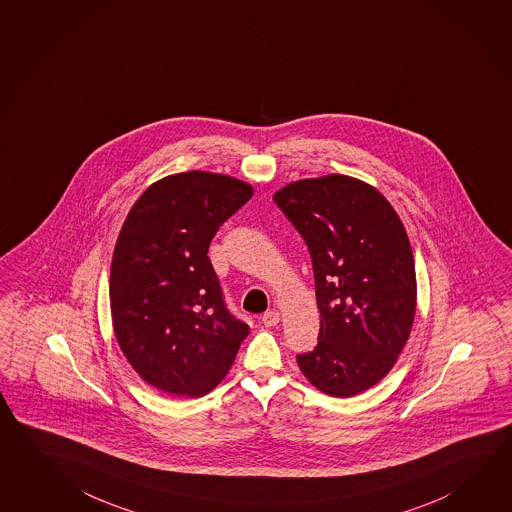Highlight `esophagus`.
I'll return each mask as SVG.
<instances>
[{
    "label": "esophagus",
    "instance_id": "34e87169",
    "mask_svg": "<svg viewBox=\"0 0 512 512\" xmlns=\"http://www.w3.org/2000/svg\"><path fill=\"white\" fill-rule=\"evenodd\" d=\"M279 319H281V316H279L278 310H267L263 317H261V321H263L265 326H276L279 323Z\"/></svg>",
    "mask_w": 512,
    "mask_h": 512
}]
</instances>
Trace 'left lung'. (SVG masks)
<instances>
[{"label":"left lung","instance_id":"8db88e82","mask_svg":"<svg viewBox=\"0 0 512 512\" xmlns=\"http://www.w3.org/2000/svg\"><path fill=\"white\" fill-rule=\"evenodd\" d=\"M274 202L307 243L321 312L319 341L298 355L303 375L332 397L372 388L408 341L417 278L399 214L357 178L292 182Z\"/></svg>","mask_w":512,"mask_h":512}]
</instances>
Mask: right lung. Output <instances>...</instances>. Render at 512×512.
<instances>
[{
  "instance_id": "add662e5",
  "label": "right lung",
  "mask_w": 512,
  "mask_h": 512,
  "mask_svg": "<svg viewBox=\"0 0 512 512\" xmlns=\"http://www.w3.org/2000/svg\"><path fill=\"white\" fill-rule=\"evenodd\" d=\"M252 193L238 178L187 171L151 184L124 220L110 272L113 330L133 370L164 393H209L249 334L227 310L207 251Z\"/></svg>"
}]
</instances>
